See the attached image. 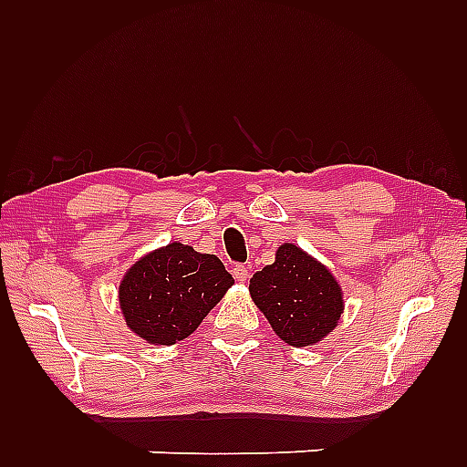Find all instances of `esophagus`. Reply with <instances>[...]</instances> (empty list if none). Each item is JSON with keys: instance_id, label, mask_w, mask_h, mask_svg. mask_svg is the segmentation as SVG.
Listing matches in <instances>:
<instances>
[{"instance_id": "34e87169", "label": "esophagus", "mask_w": 467, "mask_h": 467, "mask_svg": "<svg viewBox=\"0 0 467 467\" xmlns=\"http://www.w3.org/2000/svg\"><path fill=\"white\" fill-rule=\"evenodd\" d=\"M233 276H234V279L239 281V283H244L246 279H249V269H246L244 265H236L234 269H233Z\"/></svg>"}]
</instances>
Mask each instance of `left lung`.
<instances>
[{
    "label": "left lung",
    "instance_id": "1",
    "mask_svg": "<svg viewBox=\"0 0 467 467\" xmlns=\"http://www.w3.org/2000/svg\"><path fill=\"white\" fill-rule=\"evenodd\" d=\"M249 291L273 331L293 347L323 341L345 309L333 273L293 243H283L275 263L253 275Z\"/></svg>",
    "mask_w": 467,
    "mask_h": 467
}]
</instances>
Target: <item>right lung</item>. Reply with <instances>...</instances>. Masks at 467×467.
Listing matches in <instances>:
<instances>
[{"mask_svg":"<svg viewBox=\"0 0 467 467\" xmlns=\"http://www.w3.org/2000/svg\"><path fill=\"white\" fill-rule=\"evenodd\" d=\"M233 285L218 256L176 241L126 271L118 301L132 333L150 345H174L198 329Z\"/></svg>","mask_w":467,"mask_h":467,"instance_id":"1","label":"right lung"}]
</instances>
